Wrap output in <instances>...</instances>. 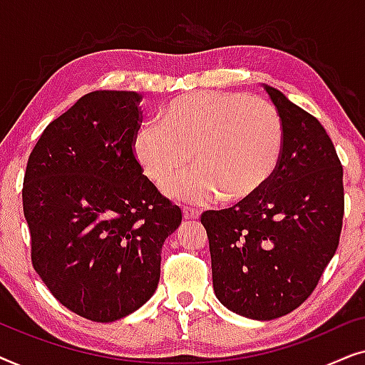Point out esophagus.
Listing matches in <instances>:
<instances>
[{
	"label": "esophagus",
	"instance_id": "esophagus-1",
	"mask_svg": "<svg viewBox=\"0 0 365 365\" xmlns=\"http://www.w3.org/2000/svg\"><path fill=\"white\" fill-rule=\"evenodd\" d=\"M182 216H184V219H197L199 211H196V209H191V207H184Z\"/></svg>",
	"mask_w": 365,
	"mask_h": 365
}]
</instances>
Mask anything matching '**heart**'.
<instances>
[{
    "mask_svg": "<svg viewBox=\"0 0 365 365\" xmlns=\"http://www.w3.org/2000/svg\"><path fill=\"white\" fill-rule=\"evenodd\" d=\"M282 149L277 109L241 93L182 94L168 104L161 123L143 124L133 136V156L156 184L183 170L195 153L200 168L164 184L169 197L192 204L254 196L274 176Z\"/></svg>",
    "mask_w": 365,
    "mask_h": 365,
    "instance_id": "heart-1",
    "label": "heart"
}]
</instances>
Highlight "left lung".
Masks as SVG:
<instances>
[{
    "label": "left lung",
    "mask_w": 365,
    "mask_h": 365,
    "mask_svg": "<svg viewBox=\"0 0 365 365\" xmlns=\"http://www.w3.org/2000/svg\"><path fill=\"white\" fill-rule=\"evenodd\" d=\"M284 126L281 161L261 191L201 216L211 251L214 294L239 316L271 321L316 289L339 246L342 166L312 114L264 84Z\"/></svg>",
    "instance_id": "left-lung-1"
}]
</instances>
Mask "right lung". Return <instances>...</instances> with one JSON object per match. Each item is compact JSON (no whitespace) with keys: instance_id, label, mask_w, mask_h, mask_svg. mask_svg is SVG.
<instances>
[{"instance_id":"obj_1","label":"right lung","mask_w":365,"mask_h":365,"mask_svg":"<svg viewBox=\"0 0 365 365\" xmlns=\"http://www.w3.org/2000/svg\"><path fill=\"white\" fill-rule=\"evenodd\" d=\"M136 91H93L54 119L29 154L23 211L34 271L78 316L113 322L158 289L161 249L181 224L133 156Z\"/></svg>"}]
</instances>
